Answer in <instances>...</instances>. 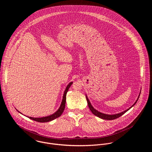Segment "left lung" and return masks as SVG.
<instances>
[{"instance_id": "left-lung-1", "label": "left lung", "mask_w": 152, "mask_h": 152, "mask_svg": "<svg viewBox=\"0 0 152 152\" xmlns=\"http://www.w3.org/2000/svg\"><path fill=\"white\" fill-rule=\"evenodd\" d=\"M140 92H141V90H140ZM140 93H139V96H138L137 99H136V101H135V102L130 107V108L127 109L126 110H124V111H123V112H121V113H116V114H113V115H109V114L104 113L100 112H99L98 110H96L94 108L92 107V105H91V102H90V101H89V99H88L87 95H86V98H87L88 107L89 108L90 110L92 112V113L94 115H95V116H98V117H99V118H101V119H105V120H113V119H116V118H118L121 116L122 115H124L125 112H126L128 110H129L132 107H133L136 104V103L137 102V100H138V99H139V96H140Z\"/></svg>"}]
</instances>
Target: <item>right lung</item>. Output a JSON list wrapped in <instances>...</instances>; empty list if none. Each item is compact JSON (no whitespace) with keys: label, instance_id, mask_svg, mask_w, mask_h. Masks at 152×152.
I'll return each mask as SVG.
<instances>
[{"label":"right lung","instance_id":"obj_1","mask_svg":"<svg viewBox=\"0 0 152 152\" xmlns=\"http://www.w3.org/2000/svg\"><path fill=\"white\" fill-rule=\"evenodd\" d=\"M73 83L72 82H71L69 83L68 86L66 87L65 88V91H64V94H63V99H62V102L61 103V105H60V107H59L58 109L56 112H54V113H53L52 115H50L49 116H44V117H42V118H33V117H30V116H27L26 115H24L25 116L32 119V120H34L35 121H37V122H50V121H51L58 117H60L63 112H64V110L65 109V102H66V93L69 88V87H71V86L72 85ZM20 113L22 114V113L20 112H19L18 109H16ZM23 115V114H22Z\"/></svg>","mask_w":152,"mask_h":152}]
</instances>
